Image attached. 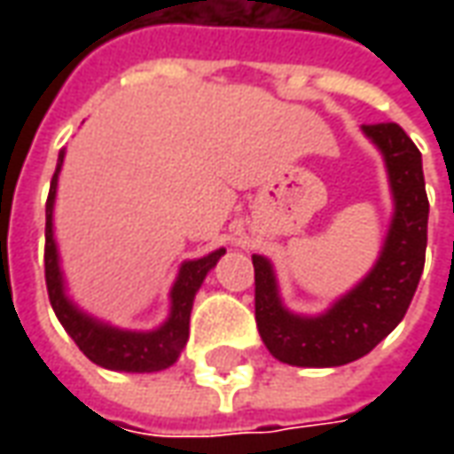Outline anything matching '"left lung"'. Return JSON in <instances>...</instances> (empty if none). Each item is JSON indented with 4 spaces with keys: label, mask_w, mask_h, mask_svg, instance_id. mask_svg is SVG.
Here are the masks:
<instances>
[{
    "label": "left lung",
    "mask_w": 454,
    "mask_h": 454,
    "mask_svg": "<svg viewBox=\"0 0 454 454\" xmlns=\"http://www.w3.org/2000/svg\"><path fill=\"white\" fill-rule=\"evenodd\" d=\"M362 133L381 153L394 201L370 272L321 314H296L282 301L272 260L253 255L257 331L272 357L294 367H340L364 357L401 324L423 275L428 197L419 148L399 123L362 126Z\"/></svg>",
    "instance_id": "obj_1"
}]
</instances>
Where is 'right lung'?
<instances>
[{
  "label": "right lung",
  "instance_id": "right-lung-1",
  "mask_svg": "<svg viewBox=\"0 0 454 454\" xmlns=\"http://www.w3.org/2000/svg\"><path fill=\"white\" fill-rule=\"evenodd\" d=\"M65 148L58 155L55 175L51 179V194L45 204V285L58 321L63 324L67 335L77 342V348L104 370L114 372H160L172 367L179 360L189 338V316L194 306L199 286L204 285L207 275L216 267L223 247L211 250L208 255L197 260H184L179 265L175 282L169 286V314L168 318L153 328V331H129L119 328L87 314L84 309L74 304L67 294L60 253L55 243L53 211L58 197V177L63 169Z\"/></svg>",
  "mask_w": 454,
  "mask_h": 454
}]
</instances>
